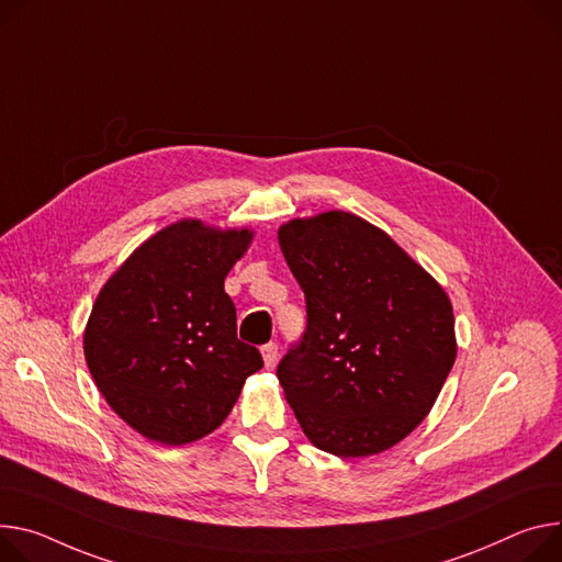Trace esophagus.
<instances>
[{
  "label": "esophagus",
  "instance_id": "esophagus-1",
  "mask_svg": "<svg viewBox=\"0 0 562 562\" xmlns=\"http://www.w3.org/2000/svg\"><path fill=\"white\" fill-rule=\"evenodd\" d=\"M262 356H265V363L267 368H271L278 361V342H267L262 347Z\"/></svg>",
  "mask_w": 562,
  "mask_h": 562
}]
</instances>
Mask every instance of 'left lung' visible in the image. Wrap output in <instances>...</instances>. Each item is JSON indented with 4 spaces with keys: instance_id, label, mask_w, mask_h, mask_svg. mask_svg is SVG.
I'll list each match as a JSON object with an SVG mask.
<instances>
[{
    "instance_id": "left-lung-1",
    "label": "left lung",
    "mask_w": 562,
    "mask_h": 562,
    "mask_svg": "<svg viewBox=\"0 0 562 562\" xmlns=\"http://www.w3.org/2000/svg\"><path fill=\"white\" fill-rule=\"evenodd\" d=\"M307 327L278 379L310 441L336 457L383 452L411 435L454 363L446 291L376 226L329 211L278 231Z\"/></svg>"
}]
</instances>
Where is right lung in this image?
Listing matches in <instances>:
<instances>
[{"label":"right lung","instance_id":"right-lung-1","mask_svg":"<svg viewBox=\"0 0 562 562\" xmlns=\"http://www.w3.org/2000/svg\"><path fill=\"white\" fill-rule=\"evenodd\" d=\"M250 239L246 228L183 220L140 244L100 289L85 359L112 411L143 437L168 446L206 437L265 366L237 338L224 291Z\"/></svg>","mask_w":562,"mask_h":562}]
</instances>
